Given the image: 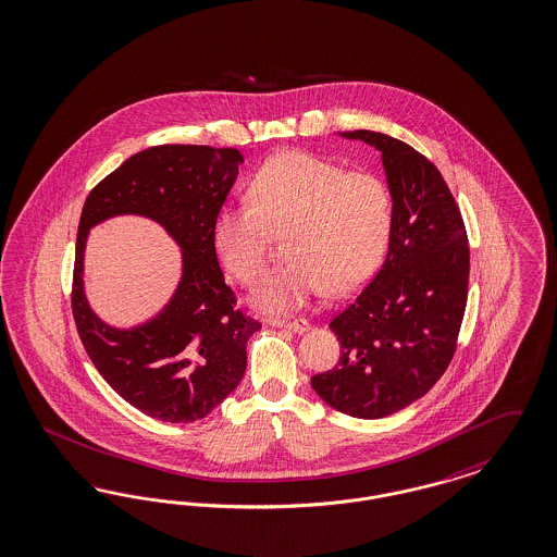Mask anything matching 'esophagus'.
Segmentation results:
<instances>
[{"instance_id": "esophagus-1", "label": "esophagus", "mask_w": 557, "mask_h": 557, "mask_svg": "<svg viewBox=\"0 0 557 557\" xmlns=\"http://www.w3.org/2000/svg\"><path fill=\"white\" fill-rule=\"evenodd\" d=\"M268 324L274 326V329H289V331L297 333V335H304V333H308L312 329V324L306 318H293V320H287V318H270Z\"/></svg>"}]
</instances>
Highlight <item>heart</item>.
Listing matches in <instances>:
<instances>
[{"instance_id":"obj_1","label":"heart","mask_w":557,"mask_h":557,"mask_svg":"<svg viewBox=\"0 0 557 557\" xmlns=\"http://www.w3.org/2000/svg\"><path fill=\"white\" fill-rule=\"evenodd\" d=\"M251 201L224 203L214 247L226 270L253 285L267 270L274 237L287 235L289 262L253 290L267 312H290L326 289H360L383 264L393 231V197L372 172H347L308 151L268 160L251 181Z\"/></svg>"}]
</instances>
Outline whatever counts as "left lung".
I'll return each instance as SVG.
<instances>
[{
    "label": "left lung",
    "instance_id": "1",
    "mask_svg": "<svg viewBox=\"0 0 557 557\" xmlns=\"http://www.w3.org/2000/svg\"><path fill=\"white\" fill-rule=\"evenodd\" d=\"M376 147L393 197V231L376 276L331 331L339 363L312 388L354 418H385L426 395L456 354L468 299L470 249L441 172L413 147L374 131L341 133Z\"/></svg>",
    "mask_w": 557,
    "mask_h": 557
}]
</instances>
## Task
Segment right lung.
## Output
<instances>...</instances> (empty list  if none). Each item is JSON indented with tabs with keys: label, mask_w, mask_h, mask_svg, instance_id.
Wrapping results in <instances>:
<instances>
[{
	"label": "right lung",
	"mask_w": 557,
	"mask_h": 557,
	"mask_svg": "<svg viewBox=\"0 0 557 557\" xmlns=\"http://www.w3.org/2000/svg\"><path fill=\"white\" fill-rule=\"evenodd\" d=\"M239 164L233 147H149L108 174L83 206L73 281L78 337L103 381L162 422H195L222 404L242 383L247 341L262 326L237 310L212 237ZM114 215L149 216L182 247V281L170 304L131 330L103 323L82 283L88 231Z\"/></svg>",
	"instance_id": "1"
}]
</instances>
